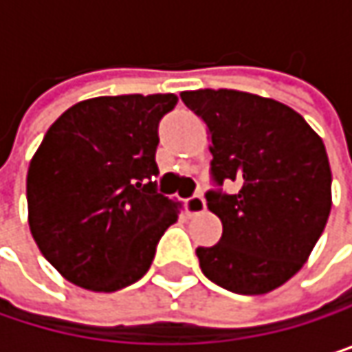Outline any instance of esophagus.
Wrapping results in <instances>:
<instances>
[{
  "label": "esophagus",
  "instance_id": "obj_1",
  "mask_svg": "<svg viewBox=\"0 0 352 352\" xmlns=\"http://www.w3.org/2000/svg\"><path fill=\"white\" fill-rule=\"evenodd\" d=\"M185 210H187L189 216L201 214V212L206 210V199H204V195H191V197H187V199H185Z\"/></svg>",
  "mask_w": 352,
  "mask_h": 352
}]
</instances>
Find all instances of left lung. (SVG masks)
Returning a JSON list of instances; mask_svg holds the SVG:
<instances>
[{
  "label": "left lung",
  "instance_id": "1",
  "mask_svg": "<svg viewBox=\"0 0 352 352\" xmlns=\"http://www.w3.org/2000/svg\"><path fill=\"white\" fill-rule=\"evenodd\" d=\"M208 126L212 177L234 193L208 191L222 239L199 246L204 275L258 296L277 289L308 261L332 208V173L322 138L289 106L236 89L183 91Z\"/></svg>",
  "mask_w": 352,
  "mask_h": 352
}]
</instances>
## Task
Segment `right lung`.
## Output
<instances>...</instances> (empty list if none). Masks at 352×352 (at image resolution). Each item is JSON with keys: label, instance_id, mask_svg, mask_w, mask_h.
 I'll use <instances>...</instances> for the list:
<instances>
[{"label": "right lung", "instance_id": "1", "mask_svg": "<svg viewBox=\"0 0 352 352\" xmlns=\"http://www.w3.org/2000/svg\"><path fill=\"white\" fill-rule=\"evenodd\" d=\"M173 94L104 96L69 107L46 132L28 177V224L71 283L116 292L151 267L181 204L157 193L159 122Z\"/></svg>", "mask_w": 352, "mask_h": 352}]
</instances>
